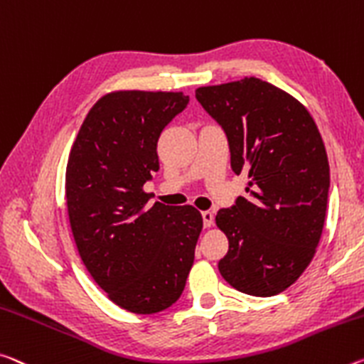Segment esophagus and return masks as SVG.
Masks as SVG:
<instances>
[{
	"label": "esophagus",
	"instance_id": "obj_1",
	"mask_svg": "<svg viewBox=\"0 0 364 364\" xmlns=\"http://www.w3.org/2000/svg\"><path fill=\"white\" fill-rule=\"evenodd\" d=\"M203 220H204V227L205 228H210L212 225H213V213L209 212V210L203 212Z\"/></svg>",
	"mask_w": 364,
	"mask_h": 364
}]
</instances>
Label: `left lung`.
I'll return each mask as SVG.
<instances>
[{"label":"left lung","instance_id":"left-lung-1","mask_svg":"<svg viewBox=\"0 0 364 364\" xmlns=\"http://www.w3.org/2000/svg\"><path fill=\"white\" fill-rule=\"evenodd\" d=\"M222 126L232 168L247 173L246 198L220 209L228 252L225 280L252 296H274L299 279L324 228L331 176L321 132L295 97L257 77L196 89Z\"/></svg>","mask_w":364,"mask_h":364}]
</instances>
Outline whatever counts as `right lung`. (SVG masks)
Masks as SVG:
<instances>
[{
    "mask_svg": "<svg viewBox=\"0 0 364 364\" xmlns=\"http://www.w3.org/2000/svg\"><path fill=\"white\" fill-rule=\"evenodd\" d=\"M189 103L183 92L117 90L97 100L69 152L66 205L79 256L119 308L155 314L178 301L203 217L193 205L149 207L161 131Z\"/></svg>",
    "mask_w": 364,
    "mask_h": 364,
    "instance_id": "right-lung-1",
    "label": "right lung"
}]
</instances>
